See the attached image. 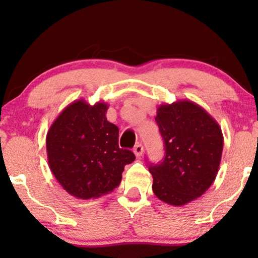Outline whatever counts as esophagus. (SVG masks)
Here are the masks:
<instances>
[{
	"instance_id": "1",
	"label": "esophagus",
	"mask_w": 258,
	"mask_h": 258,
	"mask_svg": "<svg viewBox=\"0 0 258 258\" xmlns=\"http://www.w3.org/2000/svg\"><path fill=\"white\" fill-rule=\"evenodd\" d=\"M134 154L136 155V157L142 156V154H143V146H142V144H137V146H135V148H134Z\"/></svg>"
}]
</instances>
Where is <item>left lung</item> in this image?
I'll list each match as a JSON object with an SVG mask.
<instances>
[{"label": "left lung", "mask_w": 258, "mask_h": 258, "mask_svg": "<svg viewBox=\"0 0 258 258\" xmlns=\"http://www.w3.org/2000/svg\"><path fill=\"white\" fill-rule=\"evenodd\" d=\"M155 119L165 156L149 165L153 191L163 202L182 207L202 196L216 178L223 134L213 116L188 100L161 104Z\"/></svg>", "instance_id": "left-lung-1"}]
</instances>
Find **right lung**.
Segmentation results:
<instances>
[{
	"instance_id": "right-lung-1",
	"label": "right lung",
	"mask_w": 258,
	"mask_h": 258,
	"mask_svg": "<svg viewBox=\"0 0 258 258\" xmlns=\"http://www.w3.org/2000/svg\"><path fill=\"white\" fill-rule=\"evenodd\" d=\"M109 105L84 100L63 109L48 130L49 168L67 192L81 200L97 199L121 183L124 165L135 160L118 147V128L107 119Z\"/></svg>"
}]
</instances>
